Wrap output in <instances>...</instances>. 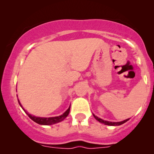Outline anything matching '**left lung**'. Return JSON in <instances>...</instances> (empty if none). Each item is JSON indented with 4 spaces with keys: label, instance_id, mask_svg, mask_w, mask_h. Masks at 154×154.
Listing matches in <instances>:
<instances>
[{
    "label": "left lung",
    "instance_id": "1",
    "mask_svg": "<svg viewBox=\"0 0 154 154\" xmlns=\"http://www.w3.org/2000/svg\"><path fill=\"white\" fill-rule=\"evenodd\" d=\"M93 116H94L95 119H96V120H98V121L99 122L103 123V124H104V125H110V126H119V125H122V124L125 123V122H128V120L130 119H127L124 120V121H122V122H109V121H106V120H103V119H100V118H98V116H95L94 114H93Z\"/></svg>",
    "mask_w": 154,
    "mask_h": 154
}]
</instances>
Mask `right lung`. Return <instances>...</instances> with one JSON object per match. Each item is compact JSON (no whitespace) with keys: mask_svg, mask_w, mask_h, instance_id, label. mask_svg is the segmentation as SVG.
<instances>
[{"mask_svg":"<svg viewBox=\"0 0 154 154\" xmlns=\"http://www.w3.org/2000/svg\"><path fill=\"white\" fill-rule=\"evenodd\" d=\"M18 102L19 105H20V106L22 108L23 110L25 111V113L27 114L28 116H29L32 120H33L35 122L38 123L39 125H54V124L61 122H62L63 120L69 115V111H70V106H69V107L68 108V109H67L64 113H63L61 115H60L59 116H54V117H40V116H35L32 115L30 114H29V113H28L27 111L23 108L19 99H18Z\"/></svg>","mask_w":154,"mask_h":154,"instance_id":"add662e5","label":"right lung"}]
</instances>
